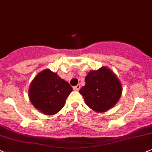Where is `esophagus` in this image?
Returning a JSON list of instances; mask_svg holds the SVG:
<instances>
[{
	"mask_svg": "<svg viewBox=\"0 0 152 152\" xmlns=\"http://www.w3.org/2000/svg\"><path fill=\"white\" fill-rule=\"evenodd\" d=\"M80 86L79 85V84H78L77 86H75V87H74V88H73V89H74V90H76V91H78V90H80Z\"/></svg>",
	"mask_w": 152,
	"mask_h": 152,
	"instance_id": "34e87169",
	"label": "esophagus"
}]
</instances>
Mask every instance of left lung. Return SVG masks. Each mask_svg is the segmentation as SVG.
Wrapping results in <instances>:
<instances>
[{
  "label": "left lung",
  "mask_w": 152,
  "mask_h": 152,
  "mask_svg": "<svg viewBox=\"0 0 152 152\" xmlns=\"http://www.w3.org/2000/svg\"><path fill=\"white\" fill-rule=\"evenodd\" d=\"M86 85L79 90L86 104L98 113L114 107L122 94V86L116 75L107 66L88 73Z\"/></svg>",
  "instance_id": "obj_1"
}]
</instances>
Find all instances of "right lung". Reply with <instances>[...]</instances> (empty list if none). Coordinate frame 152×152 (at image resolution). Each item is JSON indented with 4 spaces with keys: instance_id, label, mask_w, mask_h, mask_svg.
Listing matches in <instances>:
<instances>
[{
    "instance_id": "1",
    "label": "right lung",
    "mask_w": 152,
    "mask_h": 152,
    "mask_svg": "<svg viewBox=\"0 0 152 152\" xmlns=\"http://www.w3.org/2000/svg\"><path fill=\"white\" fill-rule=\"evenodd\" d=\"M72 90L68 82L47 69L38 73L32 80L28 97L36 109L44 114L52 116L63 108Z\"/></svg>"
}]
</instances>
